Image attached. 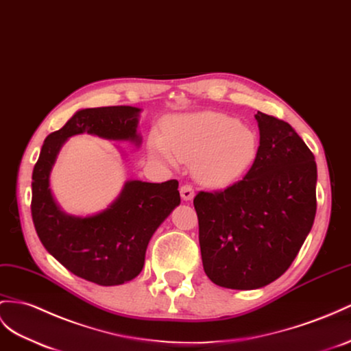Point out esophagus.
I'll use <instances>...</instances> for the list:
<instances>
[{
	"mask_svg": "<svg viewBox=\"0 0 351 351\" xmlns=\"http://www.w3.org/2000/svg\"><path fill=\"white\" fill-rule=\"evenodd\" d=\"M179 193H181V197H182L185 202H190V200H193V197H194V188L191 185L185 184V185L181 186V190H179Z\"/></svg>",
	"mask_w": 351,
	"mask_h": 351,
	"instance_id": "1",
	"label": "esophagus"
}]
</instances>
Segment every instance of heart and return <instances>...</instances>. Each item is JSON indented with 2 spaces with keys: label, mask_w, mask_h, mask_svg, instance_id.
Here are the masks:
<instances>
[{
  "label": "heart",
  "mask_w": 351,
  "mask_h": 351,
  "mask_svg": "<svg viewBox=\"0 0 351 351\" xmlns=\"http://www.w3.org/2000/svg\"><path fill=\"white\" fill-rule=\"evenodd\" d=\"M151 154L169 166L193 163L194 175L203 184L223 186L237 181L255 163L258 134L227 114L204 111L173 117L163 136L152 134Z\"/></svg>",
  "instance_id": "1"
}]
</instances>
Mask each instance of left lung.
Wrapping results in <instances>:
<instances>
[{
	"label": "left lung",
	"instance_id": "8db88e82",
	"mask_svg": "<svg viewBox=\"0 0 351 351\" xmlns=\"http://www.w3.org/2000/svg\"><path fill=\"white\" fill-rule=\"evenodd\" d=\"M259 149L241 181L194 197L204 273L228 289H258L298 255L316 217L317 167L291 124L255 115Z\"/></svg>",
	"mask_w": 351,
	"mask_h": 351
}]
</instances>
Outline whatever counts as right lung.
<instances>
[{
    "label": "right lung",
    "mask_w": 351,
    "mask_h": 351,
    "mask_svg": "<svg viewBox=\"0 0 351 351\" xmlns=\"http://www.w3.org/2000/svg\"><path fill=\"white\" fill-rule=\"evenodd\" d=\"M139 111L134 106H102L75 112L44 141L32 172L31 213L43 246L71 273L101 286L123 285L141 273L149 239L181 203L178 181H129L106 210L82 218L59 209L49 175L60 147L74 134H97L139 145Z\"/></svg>",
    "instance_id": "right-lung-1"
}]
</instances>
